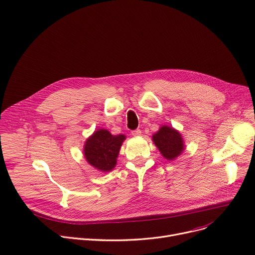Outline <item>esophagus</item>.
I'll return each instance as SVG.
<instances>
[{"label":"esophagus","instance_id":"1","mask_svg":"<svg viewBox=\"0 0 255 255\" xmlns=\"http://www.w3.org/2000/svg\"><path fill=\"white\" fill-rule=\"evenodd\" d=\"M141 130L140 129H136V130H132L131 131V134L133 137H139V136H141Z\"/></svg>","mask_w":255,"mask_h":255}]
</instances>
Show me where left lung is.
Wrapping results in <instances>:
<instances>
[{"label":"left lung","instance_id":"8db88e82","mask_svg":"<svg viewBox=\"0 0 255 255\" xmlns=\"http://www.w3.org/2000/svg\"><path fill=\"white\" fill-rule=\"evenodd\" d=\"M152 141L160 154L171 161L181 155L185 149L184 140L180 131L166 125H162L159 129L153 133Z\"/></svg>","mask_w":255,"mask_h":255}]
</instances>
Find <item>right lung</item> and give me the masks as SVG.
<instances>
[{
    "label": "right lung",
    "mask_w": 255,
    "mask_h": 255,
    "mask_svg": "<svg viewBox=\"0 0 255 255\" xmlns=\"http://www.w3.org/2000/svg\"><path fill=\"white\" fill-rule=\"evenodd\" d=\"M125 140V134H112L106 128H99L84 143V158L96 170L110 172L116 166L119 150Z\"/></svg>",
    "instance_id": "add662e5"
}]
</instances>
